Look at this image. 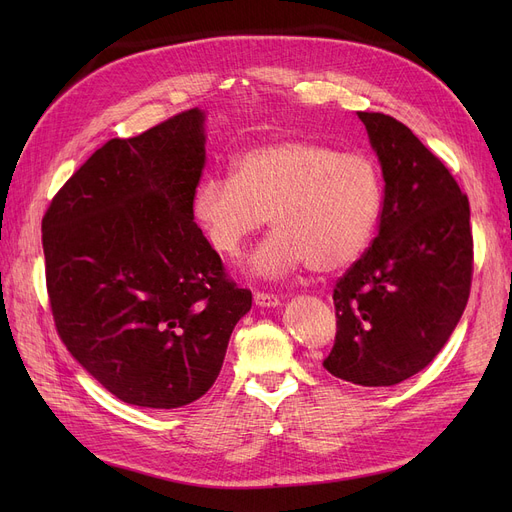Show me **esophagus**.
Listing matches in <instances>:
<instances>
[{
	"instance_id": "obj_1",
	"label": "esophagus",
	"mask_w": 512,
	"mask_h": 512,
	"mask_svg": "<svg viewBox=\"0 0 512 512\" xmlns=\"http://www.w3.org/2000/svg\"><path fill=\"white\" fill-rule=\"evenodd\" d=\"M255 303L259 307H278L280 305V297H278V294H272V292L257 290L255 292Z\"/></svg>"
}]
</instances>
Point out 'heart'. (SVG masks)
Returning a JSON list of instances; mask_svg holds the SVG:
<instances>
[{
    "label": "heart",
    "mask_w": 512,
    "mask_h": 512,
    "mask_svg": "<svg viewBox=\"0 0 512 512\" xmlns=\"http://www.w3.org/2000/svg\"><path fill=\"white\" fill-rule=\"evenodd\" d=\"M384 201L382 170L363 151L290 139L242 151L232 174H207L191 211L209 247L236 255L267 222L276 228L253 255V270L280 276L307 263L330 274L369 245Z\"/></svg>",
    "instance_id": "1"
}]
</instances>
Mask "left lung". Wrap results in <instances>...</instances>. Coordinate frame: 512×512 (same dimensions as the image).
<instances>
[{
    "instance_id": "left-lung-1",
    "label": "left lung",
    "mask_w": 512,
    "mask_h": 512,
    "mask_svg": "<svg viewBox=\"0 0 512 512\" xmlns=\"http://www.w3.org/2000/svg\"><path fill=\"white\" fill-rule=\"evenodd\" d=\"M382 164L371 247L334 286L336 340L324 367L359 386H394L434 361L467 307L469 199L440 157L392 116L357 112Z\"/></svg>"
}]
</instances>
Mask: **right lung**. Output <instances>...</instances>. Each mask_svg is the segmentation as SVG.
<instances>
[{
  "label": "right lung",
  "instance_id": "add662e5",
  "mask_svg": "<svg viewBox=\"0 0 512 512\" xmlns=\"http://www.w3.org/2000/svg\"><path fill=\"white\" fill-rule=\"evenodd\" d=\"M203 166V112L195 107L139 137L107 141L43 215L56 330L128 405L178 409L201 398L253 303L195 224Z\"/></svg>",
  "mask_w": 512,
  "mask_h": 512
}]
</instances>
